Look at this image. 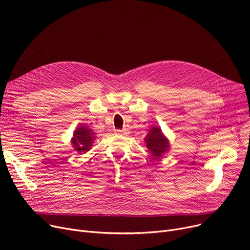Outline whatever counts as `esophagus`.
Instances as JSON below:
<instances>
[{
	"label": "esophagus",
	"instance_id": "obj_1",
	"mask_svg": "<svg viewBox=\"0 0 250 250\" xmlns=\"http://www.w3.org/2000/svg\"><path fill=\"white\" fill-rule=\"evenodd\" d=\"M115 133L118 134V135H126L127 134V132H126L125 129H116Z\"/></svg>",
	"mask_w": 250,
	"mask_h": 250
}]
</instances>
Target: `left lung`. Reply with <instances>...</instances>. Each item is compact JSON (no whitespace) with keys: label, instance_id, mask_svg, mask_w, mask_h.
<instances>
[{"label":"left lung","instance_id":"8db88e82","mask_svg":"<svg viewBox=\"0 0 250 250\" xmlns=\"http://www.w3.org/2000/svg\"><path fill=\"white\" fill-rule=\"evenodd\" d=\"M144 141H145L146 146L155 160L163 158V155L170 149L169 140L163 134L161 127L157 125L150 128Z\"/></svg>","mask_w":250,"mask_h":250}]
</instances>
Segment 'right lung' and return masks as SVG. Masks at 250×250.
I'll use <instances>...</instances> for the list:
<instances>
[{"label":"right lung","instance_id":"add662e5","mask_svg":"<svg viewBox=\"0 0 250 250\" xmlns=\"http://www.w3.org/2000/svg\"><path fill=\"white\" fill-rule=\"evenodd\" d=\"M96 139L95 133L88 125L81 124L79 125L73 134L71 144L74 150L78 154H83L91 150L93 143Z\"/></svg>","mask_w":250,"mask_h":250}]
</instances>
